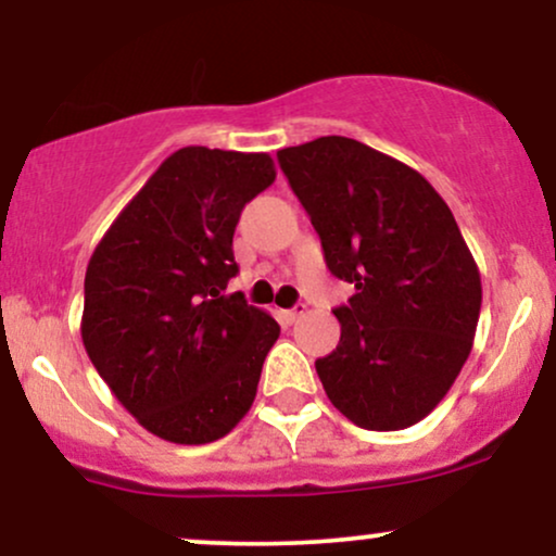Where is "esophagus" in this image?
<instances>
[{
    "label": "esophagus",
    "mask_w": 556,
    "mask_h": 556,
    "mask_svg": "<svg viewBox=\"0 0 556 556\" xmlns=\"http://www.w3.org/2000/svg\"><path fill=\"white\" fill-rule=\"evenodd\" d=\"M305 303H298V305H292V308H287V311H279V318H282V324H295L300 316L305 314Z\"/></svg>",
    "instance_id": "34e87169"
}]
</instances>
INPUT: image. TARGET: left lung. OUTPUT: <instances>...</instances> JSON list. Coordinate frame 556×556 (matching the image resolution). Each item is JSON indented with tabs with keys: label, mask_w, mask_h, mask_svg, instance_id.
<instances>
[{
	"label": "left lung",
	"mask_w": 556,
	"mask_h": 556,
	"mask_svg": "<svg viewBox=\"0 0 556 556\" xmlns=\"http://www.w3.org/2000/svg\"><path fill=\"white\" fill-rule=\"evenodd\" d=\"M337 279L342 334L316 361L331 405L368 431L424 420L473 348L481 274L444 198L407 164L361 140L324 136L277 151Z\"/></svg>",
	"instance_id": "8db88e82"
}]
</instances>
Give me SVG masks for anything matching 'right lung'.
Listing matches in <instances>:
<instances>
[{"label":"right lung","instance_id":"add662e5","mask_svg":"<svg viewBox=\"0 0 556 556\" xmlns=\"http://www.w3.org/2000/svg\"><path fill=\"white\" fill-rule=\"evenodd\" d=\"M274 177L269 154L175 151L88 261V358L125 410L167 442H216L256 400L279 324L227 285L240 212Z\"/></svg>","mask_w":556,"mask_h":556}]
</instances>
